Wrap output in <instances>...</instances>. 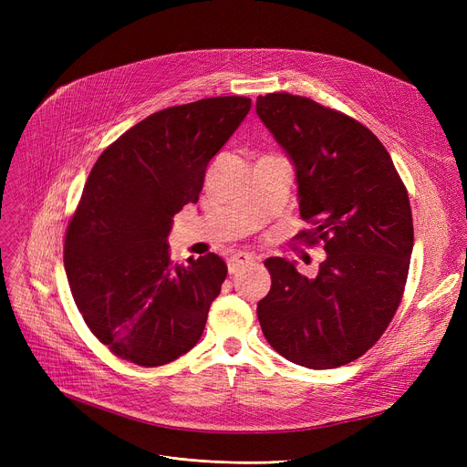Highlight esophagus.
Masks as SVG:
<instances>
[{
    "label": "esophagus",
    "mask_w": 467,
    "mask_h": 467,
    "mask_svg": "<svg viewBox=\"0 0 467 467\" xmlns=\"http://www.w3.org/2000/svg\"><path fill=\"white\" fill-rule=\"evenodd\" d=\"M255 261V257L254 255H250V254H234L233 257H229V261H227V265H229V273L231 275H236L240 268H244V266H248V265H252Z\"/></svg>",
    "instance_id": "esophagus-1"
}]
</instances>
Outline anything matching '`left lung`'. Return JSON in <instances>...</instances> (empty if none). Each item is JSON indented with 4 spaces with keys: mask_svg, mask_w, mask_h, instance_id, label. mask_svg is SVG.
Masks as SVG:
<instances>
[{
    "mask_svg": "<svg viewBox=\"0 0 467 467\" xmlns=\"http://www.w3.org/2000/svg\"><path fill=\"white\" fill-rule=\"evenodd\" d=\"M255 111L296 168L299 238L324 240L314 278L271 257V291L257 317L271 345L308 369H333L369 350L394 317L409 275L407 189L380 140L356 119L310 98L259 96Z\"/></svg>",
    "mask_w": 467,
    "mask_h": 467,
    "instance_id": "obj_1",
    "label": "left lung"
}]
</instances>
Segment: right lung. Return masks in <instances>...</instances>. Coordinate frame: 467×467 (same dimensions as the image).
I'll return each instance as SVG.
<instances>
[{"label": "right lung", "mask_w": 467, "mask_h": 467, "mask_svg": "<svg viewBox=\"0 0 467 467\" xmlns=\"http://www.w3.org/2000/svg\"><path fill=\"white\" fill-rule=\"evenodd\" d=\"M252 108L217 96L140 120L92 166L64 246L73 301L96 338L119 358L157 367L202 337L227 265L215 254L170 261L168 234L199 201L213 155Z\"/></svg>", "instance_id": "add662e5"}]
</instances>
